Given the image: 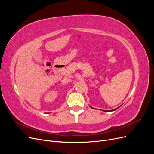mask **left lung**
<instances>
[{
    "mask_svg": "<svg viewBox=\"0 0 154 154\" xmlns=\"http://www.w3.org/2000/svg\"><path fill=\"white\" fill-rule=\"evenodd\" d=\"M90 107H91V106H90ZM119 107H118V108H116V109H114V110H102V111H103V112H112V111H115L116 110H117ZM92 109H94V108H92V107H91Z\"/></svg>",
    "mask_w": 154,
    "mask_h": 154,
    "instance_id": "1",
    "label": "left lung"
}]
</instances>
